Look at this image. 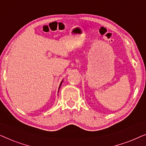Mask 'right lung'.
I'll return each mask as SVG.
<instances>
[{
  "label": "right lung",
  "instance_id": "right-lung-1",
  "mask_svg": "<svg viewBox=\"0 0 146 146\" xmlns=\"http://www.w3.org/2000/svg\"><path fill=\"white\" fill-rule=\"evenodd\" d=\"M62 82H63V80L61 82V83H60V86H59V88H58V91H59V89H60V86H61V85H62Z\"/></svg>",
  "mask_w": 146,
  "mask_h": 146
}]
</instances>
